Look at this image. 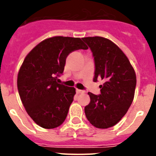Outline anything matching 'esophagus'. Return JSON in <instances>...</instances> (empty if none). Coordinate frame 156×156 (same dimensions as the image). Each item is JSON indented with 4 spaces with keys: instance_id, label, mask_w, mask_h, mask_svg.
<instances>
[{
    "instance_id": "obj_1",
    "label": "esophagus",
    "mask_w": 156,
    "mask_h": 156,
    "mask_svg": "<svg viewBox=\"0 0 156 156\" xmlns=\"http://www.w3.org/2000/svg\"><path fill=\"white\" fill-rule=\"evenodd\" d=\"M76 91L77 94H83V93H84V90H80V89H76Z\"/></svg>"
}]
</instances>
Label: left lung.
Here are the masks:
<instances>
[{
	"label": "left lung",
	"instance_id": "left-lung-1",
	"mask_svg": "<svg viewBox=\"0 0 156 156\" xmlns=\"http://www.w3.org/2000/svg\"><path fill=\"white\" fill-rule=\"evenodd\" d=\"M94 60V81L104 80L98 95L88 92L85 106L87 119L94 126L106 129L119 122L131 105L136 87V74L125 54L110 40L101 37H83Z\"/></svg>",
	"mask_w": 156,
	"mask_h": 156
}]
</instances>
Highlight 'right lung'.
<instances>
[{
  "label": "right lung",
  "mask_w": 156,
  "mask_h": 156,
  "mask_svg": "<svg viewBox=\"0 0 156 156\" xmlns=\"http://www.w3.org/2000/svg\"><path fill=\"white\" fill-rule=\"evenodd\" d=\"M88 49L80 38L54 37L43 41L25 58L18 74L22 102L33 120L45 129L62 123L76 94L74 87L58 83L67 56Z\"/></svg>",
  "instance_id": "add662e5"
}]
</instances>
